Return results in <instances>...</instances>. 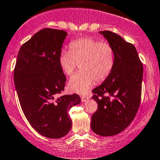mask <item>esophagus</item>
Masks as SVG:
<instances>
[{
	"instance_id": "esophagus-1",
	"label": "esophagus",
	"mask_w": 160,
	"mask_h": 160,
	"mask_svg": "<svg viewBox=\"0 0 160 160\" xmlns=\"http://www.w3.org/2000/svg\"><path fill=\"white\" fill-rule=\"evenodd\" d=\"M87 100H88V97H86V96H82V97H81L82 102H86Z\"/></svg>"
}]
</instances>
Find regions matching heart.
Returning <instances> with one entry per match:
<instances>
[{
  "mask_svg": "<svg viewBox=\"0 0 160 160\" xmlns=\"http://www.w3.org/2000/svg\"><path fill=\"white\" fill-rule=\"evenodd\" d=\"M81 71L72 76L68 81L70 91L86 94L94 82H103L112 72L114 52L110 44L93 38L72 42L70 51L63 50L59 56V65L67 76H70L77 66Z\"/></svg>",
  "mask_w": 160,
  "mask_h": 160,
  "instance_id": "heart-1",
  "label": "heart"
}]
</instances>
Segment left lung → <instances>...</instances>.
I'll return each mask as SVG.
<instances>
[{
  "label": "left lung",
  "instance_id": "8db88e82",
  "mask_svg": "<svg viewBox=\"0 0 160 160\" xmlns=\"http://www.w3.org/2000/svg\"><path fill=\"white\" fill-rule=\"evenodd\" d=\"M99 33L113 49L114 65L109 77L92 90L95 94L92 98L98 103V108L91 117V129L97 135L110 137L123 131L137 114L143 67L132 43L111 31ZM105 93L114 99L104 97Z\"/></svg>",
  "mask_w": 160,
  "mask_h": 160
}]
</instances>
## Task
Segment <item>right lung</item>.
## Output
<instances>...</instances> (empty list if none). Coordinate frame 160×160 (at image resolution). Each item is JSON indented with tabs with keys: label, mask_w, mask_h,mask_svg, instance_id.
Masks as SVG:
<instances>
[{
	"label": "right lung",
	"mask_w": 160,
	"mask_h": 160,
	"mask_svg": "<svg viewBox=\"0 0 160 160\" xmlns=\"http://www.w3.org/2000/svg\"><path fill=\"white\" fill-rule=\"evenodd\" d=\"M67 33L44 28L20 49L13 80L21 107L33 129L50 139L66 136L72 127L68 111L80 102L77 94L63 95L66 77L59 56Z\"/></svg>",
	"instance_id": "1"
}]
</instances>
